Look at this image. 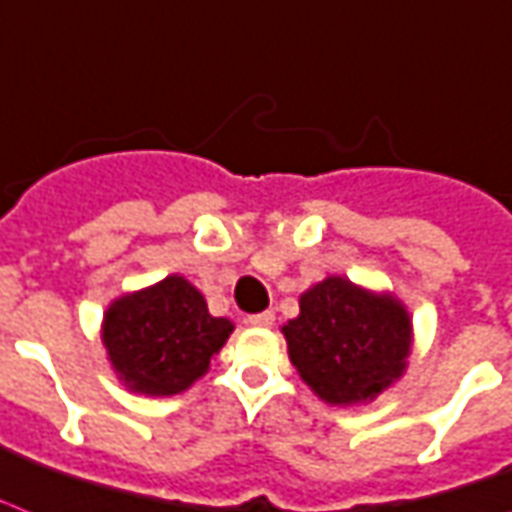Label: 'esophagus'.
Instances as JSON below:
<instances>
[{"label":"esophagus","mask_w":512,"mask_h":512,"mask_svg":"<svg viewBox=\"0 0 512 512\" xmlns=\"http://www.w3.org/2000/svg\"><path fill=\"white\" fill-rule=\"evenodd\" d=\"M273 311H260V314H249L247 322L252 327H271L273 325Z\"/></svg>","instance_id":"1"}]
</instances>
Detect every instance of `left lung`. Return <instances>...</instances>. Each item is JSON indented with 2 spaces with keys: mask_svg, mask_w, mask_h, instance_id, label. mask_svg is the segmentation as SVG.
<instances>
[{
  "mask_svg": "<svg viewBox=\"0 0 512 512\" xmlns=\"http://www.w3.org/2000/svg\"><path fill=\"white\" fill-rule=\"evenodd\" d=\"M290 360L322 400H373L403 376L411 317L395 295H376L330 276L300 295V314L282 327Z\"/></svg>",
  "mask_w": 512,
  "mask_h": 512,
  "instance_id": "obj_1",
  "label": "left lung"
}]
</instances>
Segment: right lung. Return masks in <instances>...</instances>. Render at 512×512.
Returning <instances> with one entry per match:
<instances>
[{
    "label": "right lung",
    "mask_w": 512,
    "mask_h": 512,
    "mask_svg": "<svg viewBox=\"0 0 512 512\" xmlns=\"http://www.w3.org/2000/svg\"><path fill=\"white\" fill-rule=\"evenodd\" d=\"M230 333L233 322L212 317L193 284L166 276L147 290L117 298L104 314L101 341L128 389L166 397L204 376Z\"/></svg>",
    "instance_id": "add662e5"
}]
</instances>
